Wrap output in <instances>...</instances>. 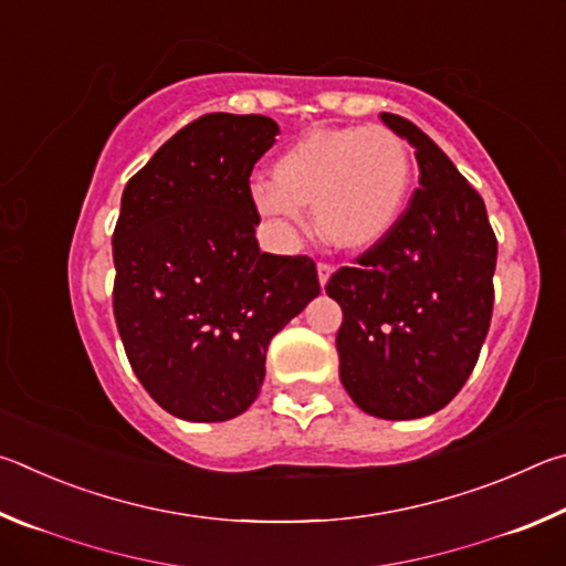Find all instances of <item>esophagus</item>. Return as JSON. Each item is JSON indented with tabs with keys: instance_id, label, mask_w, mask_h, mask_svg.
Returning a JSON list of instances; mask_svg holds the SVG:
<instances>
[{
	"instance_id": "34e87169",
	"label": "esophagus",
	"mask_w": 566,
	"mask_h": 566,
	"mask_svg": "<svg viewBox=\"0 0 566 566\" xmlns=\"http://www.w3.org/2000/svg\"><path fill=\"white\" fill-rule=\"evenodd\" d=\"M332 272H334V266H332V264H324V262H319V264H317V274H319V284H322V286L329 282Z\"/></svg>"
}]
</instances>
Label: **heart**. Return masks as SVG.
<instances>
[{
    "label": "heart",
    "mask_w": 566,
    "mask_h": 566,
    "mask_svg": "<svg viewBox=\"0 0 566 566\" xmlns=\"http://www.w3.org/2000/svg\"><path fill=\"white\" fill-rule=\"evenodd\" d=\"M411 151L387 127H324L302 134L272 165V185L254 189L256 212L286 234L312 207V224L342 252L385 242L407 207Z\"/></svg>",
    "instance_id": "heart-1"
}]
</instances>
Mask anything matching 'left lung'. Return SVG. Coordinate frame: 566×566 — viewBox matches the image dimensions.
Returning <instances> with one entry per match:
<instances>
[{
  "label": "left lung",
  "mask_w": 566,
  "mask_h": 566,
  "mask_svg": "<svg viewBox=\"0 0 566 566\" xmlns=\"http://www.w3.org/2000/svg\"><path fill=\"white\" fill-rule=\"evenodd\" d=\"M381 122L415 147L419 189L385 242L342 266L339 379L379 419L434 415L472 375L494 306L496 237L484 199L442 149L399 114Z\"/></svg>",
  "instance_id": "left-lung-1"
}]
</instances>
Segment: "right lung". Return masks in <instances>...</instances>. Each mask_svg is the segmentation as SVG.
Listing matches in <instances>:
<instances>
[{
	"mask_svg": "<svg viewBox=\"0 0 566 566\" xmlns=\"http://www.w3.org/2000/svg\"><path fill=\"white\" fill-rule=\"evenodd\" d=\"M276 134L262 114H205L124 187L114 319L142 387L179 419L247 411L272 337L319 294L310 256L260 252L254 237L249 175Z\"/></svg>",
	"mask_w": 566,
	"mask_h": 566,
	"instance_id": "add662e5",
	"label": "right lung"
}]
</instances>
